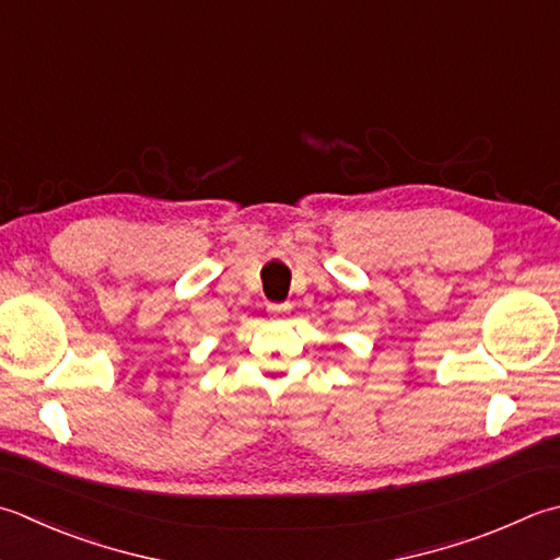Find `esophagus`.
<instances>
[{
  "mask_svg": "<svg viewBox=\"0 0 560 560\" xmlns=\"http://www.w3.org/2000/svg\"><path fill=\"white\" fill-rule=\"evenodd\" d=\"M267 311H269V313H273V315L287 313V311H291V303H269V305H267Z\"/></svg>",
  "mask_w": 560,
  "mask_h": 560,
  "instance_id": "34e87169",
  "label": "esophagus"
}]
</instances>
